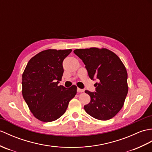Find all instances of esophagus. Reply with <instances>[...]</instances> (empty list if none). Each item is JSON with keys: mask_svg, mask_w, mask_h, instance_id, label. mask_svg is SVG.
<instances>
[{"mask_svg": "<svg viewBox=\"0 0 152 152\" xmlns=\"http://www.w3.org/2000/svg\"><path fill=\"white\" fill-rule=\"evenodd\" d=\"M83 91H84L83 89H80V88H77V93H82V92H83Z\"/></svg>", "mask_w": 152, "mask_h": 152, "instance_id": "obj_1", "label": "esophagus"}]
</instances>
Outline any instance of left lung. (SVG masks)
<instances>
[{
    "mask_svg": "<svg viewBox=\"0 0 152 152\" xmlns=\"http://www.w3.org/2000/svg\"><path fill=\"white\" fill-rule=\"evenodd\" d=\"M74 52L82 60L90 78L98 80L94 84L96 92L85 91L91 97L90 103L84 105L85 111L100 121L114 117L122 109L128 92L125 66L106 48L76 49Z\"/></svg>",
    "mask_w": 152,
    "mask_h": 152,
    "instance_id": "1",
    "label": "left lung"
}]
</instances>
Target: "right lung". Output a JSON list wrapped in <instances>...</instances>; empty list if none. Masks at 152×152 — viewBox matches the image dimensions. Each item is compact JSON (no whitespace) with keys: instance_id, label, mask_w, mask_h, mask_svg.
Returning <instances> with one entry per match:
<instances>
[{"instance_id":"obj_1","label":"right lung","mask_w":152,"mask_h":152,"mask_svg":"<svg viewBox=\"0 0 152 152\" xmlns=\"http://www.w3.org/2000/svg\"><path fill=\"white\" fill-rule=\"evenodd\" d=\"M72 52L48 49L28 61L22 76L23 96L34 116L45 122L54 121L65 113L77 87L58 86L63 74V61Z\"/></svg>"}]
</instances>
